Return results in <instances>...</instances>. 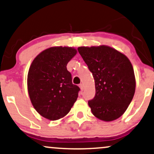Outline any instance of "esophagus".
<instances>
[{
	"instance_id": "obj_1",
	"label": "esophagus",
	"mask_w": 154,
	"mask_h": 154,
	"mask_svg": "<svg viewBox=\"0 0 154 154\" xmlns=\"http://www.w3.org/2000/svg\"><path fill=\"white\" fill-rule=\"evenodd\" d=\"M79 87H80V89L82 91H83L84 89H85V87H84L83 84H80V85H79Z\"/></svg>"
}]
</instances>
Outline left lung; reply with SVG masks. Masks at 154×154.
<instances>
[{
	"label": "left lung",
	"mask_w": 154,
	"mask_h": 154,
	"mask_svg": "<svg viewBox=\"0 0 154 154\" xmlns=\"http://www.w3.org/2000/svg\"><path fill=\"white\" fill-rule=\"evenodd\" d=\"M77 50L95 80V96L88 101L92 113L107 122L120 118L135 92L132 63L124 54L107 46H82Z\"/></svg>",
	"instance_id": "obj_1"
}]
</instances>
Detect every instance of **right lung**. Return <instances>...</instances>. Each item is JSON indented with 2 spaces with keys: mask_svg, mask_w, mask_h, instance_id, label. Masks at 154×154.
<instances>
[{
  "mask_svg": "<svg viewBox=\"0 0 154 154\" xmlns=\"http://www.w3.org/2000/svg\"><path fill=\"white\" fill-rule=\"evenodd\" d=\"M77 50L51 47L34 58L29 69L27 87L33 106L41 116L56 120L66 116L77 101L78 86L72 82L67 64Z\"/></svg>",
  "mask_w": 154,
  "mask_h": 154,
  "instance_id": "right-lung-1",
  "label": "right lung"
}]
</instances>
